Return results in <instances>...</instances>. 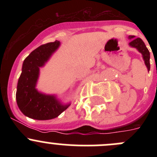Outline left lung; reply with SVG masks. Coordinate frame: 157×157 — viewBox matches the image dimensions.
Instances as JSON below:
<instances>
[{
    "label": "left lung",
    "mask_w": 157,
    "mask_h": 157,
    "mask_svg": "<svg viewBox=\"0 0 157 157\" xmlns=\"http://www.w3.org/2000/svg\"><path fill=\"white\" fill-rule=\"evenodd\" d=\"M128 39H131V42H129V45L133 48H135L137 49L140 53L142 54V57L144 61L145 64H146L147 70L150 71V52L147 49V46L145 45L144 42H143L141 39L140 38H135L134 36H129Z\"/></svg>",
    "instance_id": "obj_1"
}]
</instances>
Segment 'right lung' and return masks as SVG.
<instances>
[{
	"instance_id": "add662e5",
	"label": "right lung",
	"mask_w": 157,
	"mask_h": 157,
	"mask_svg": "<svg viewBox=\"0 0 157 157\" xmlns=\"http://www.w3.org/2000/svg\"><path fill=\"white\" fill-rule=\"evenodd\" d=\"M60 46L56 40L38 47L26 58L17 83V105L23 115L36 120H49L61 115L71 103L62 104L55 95H47L36 90L39 68L43 67Z\"/></svg>"
}]
</instances>
